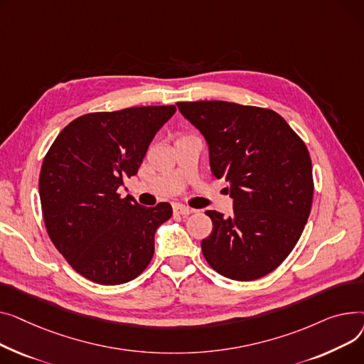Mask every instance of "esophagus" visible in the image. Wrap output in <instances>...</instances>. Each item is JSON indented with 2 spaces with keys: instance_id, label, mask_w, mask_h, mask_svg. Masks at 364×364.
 <instances>
[{
  "instance_id": "obj_1",
  "label": "esophagus",
  "mask_w": 364,
  "mask_h": 364,
  "mask_svg": "<svg viewBox=\"0 0 364 364\" xmlns=\"http://www.w3.org/2000/svg\"><path fill=\"white\" fill-rule=\"evenodd\" d=\"M175 211L178 213V215H182V216H188V215H192V213H196L194 208L186 207L183 204H176L175 205Z\"/></svg>"
}]
</instances>
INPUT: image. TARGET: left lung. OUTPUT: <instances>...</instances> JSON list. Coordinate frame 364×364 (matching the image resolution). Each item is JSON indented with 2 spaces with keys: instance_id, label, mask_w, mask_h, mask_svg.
Returning a JSON list of instances; mask_svg holds the SVG:
<instances>
[{
  "instance_id": "1",
  "label": "left lung",
  "mask_w": 364,
  "mask_h": 364,
  "mask_svg": "<svg viewBox=\"0 0 364 364\" xmlns=\"http://www.w3.org/2000/svg\"><path fill=\"white\" fill-rule=\"evenodd\" d=\"M204 135L210 167L229 182L233 213L205 211L213 230L201 241L207 263L233 281L273 272L294 250L313 203L304 141L273 110L228 101L178 102Z\"/></svg>"
}]
</instances>
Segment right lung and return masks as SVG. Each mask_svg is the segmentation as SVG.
<instances>
[{
  "label": "right lung",
  "mask_w": 364,
  "mask_h": 364,
  "mask_svg": "<svg viewBox=\"0 0 364 364\" xmlns=\"http://www.w3.org/2000/svg\"><path fill=\"white\" fill-rule=\"evenodd\" d=\"M175 112V105H144L83 114L46 154L39 197L48 237L87 279L126 284L151 262L156 230L172 218V205L144 207L117 189L138 173L149 142Z\"/></svg>",
  "instance_id": "right-lung-1"
}]
</instances>
